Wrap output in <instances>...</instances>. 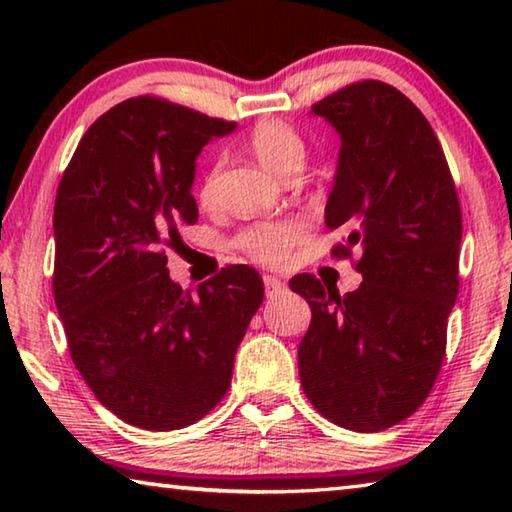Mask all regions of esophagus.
Returning a JSON list of instances; mask_svg holds the SVG:
<instances>
[{
  "instance_id": "obj_1",
  "label": "esophagus",
  "mask_w": 512,
  "mask_h": 512,
  "mask_svg": "<svg viewBox=\"0 0 512 512\" xmlns=\"http://www.w3.org/2000/svg\"><path fill=\"white\" fill-rule=\"evenodd\" d=\"M264 287H266V296L275 298L277 293L284 291V282L277 280V277H273V275H264Z\"/></svg>"
}]
</instances>
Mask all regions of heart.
<instances>
[{
  "label": "heart",
  "instance_id": "1",
  "mask_svg": "<svg viewBox=\"0 0 512 512\" xmlns=\"http://www.w3.org/2000/svg\"><path fill=\"white\" fill-rule=\"evenodd\" d=\"M248 146L255 153V158L280 178H289L293 173H298L307 158V144L302 140V135L282 119L257 121L248 135ZM214 183L216 167L207 171L201 189H198L201 203L207 205L212 201ZM302 235H305V223L300 219L257 221L237 232L235 246L244 250L255 262L277 266L287 262L291 248L298 244Z\"/></svg>",
  "mask_w": 512,
  "mask_h": 512
}]
</instances>
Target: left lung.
Segmentation results:
<instances>
[{"mask_svg":"<svg viewBox=\"0 0 512 512\" xmlns=\"http://www.w3.org/2000/svg\"><path fill=\"white\" fill-rule=\"evenodd\" d=\"M311 110L341 135L325 225L348 237L332 255L350 259L357 246L363 282L345 296L309 273L289 282L311 307L302 391L339 427L384 431L420 409L443 366L461 203L427 117L393 85L350 83Z\"/></svg>","mask_w":512,"mask_h":512,"instance_id":"obj_1","label":"left lung"}]
</instances>
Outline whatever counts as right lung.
Listing matches in <instances>:
<instances>
[{"instance_id":"add662e5","label":"right lung","mask_w":512,"mask_h":512,"mask_svg":"<svg viewBox=\"0 0 512 512\" xmlns=\"http://www.w3.org/2000/svg\"><path fill=\"white\" fill-rule=\"evenodd\" d=\"M235 131L153 94L94 121L60 178L54 300L76 370L128 424L173 431L228 393L235 352L264 300L248 264L198 289L171 282L167 248L198 221L192 183L203 146Z\"/></svg>"}]
</instances>
